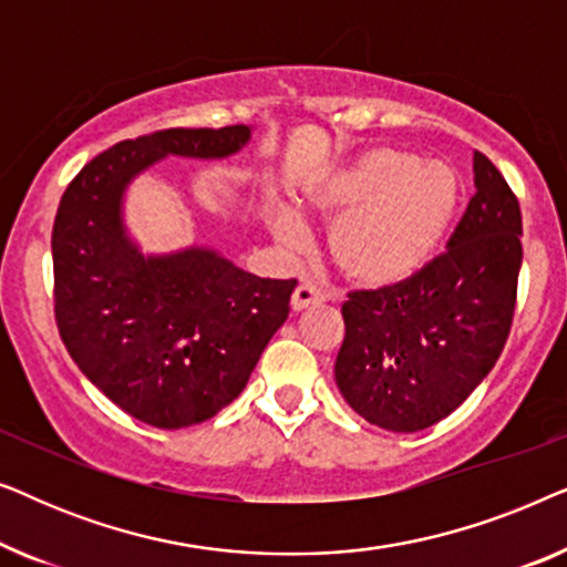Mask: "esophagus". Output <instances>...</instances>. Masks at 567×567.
Segmentation results:
<instances>
[{"instance_id":"1","label":"esophagus","mask_w":567,"mask_h":567,"mask_svg":"<svg viewBox=\"0 0 567 567\" xmlns=\"http://www.w3.org/2000/svg\"><path fill=\"white\" fill-rule=\"evenodd\" d=\"M320 305H324V293L320 289H315V286H309V284L297 286V291H293V297H291L293 312H301V309L320 307Z\"/></svg>"}]
</instances>
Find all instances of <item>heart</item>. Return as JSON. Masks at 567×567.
<instances>
[{"mask_svg":"<svg viewBox=\"0 0 567 567\" xmlns=\"http://www.w3.org/2000/svg\"><path fill=\"white\" fill-rule=\"evenodd\" d=\"M460 196L462 185L452 167L382 144L315 177L301 190L299 208L315 219H336L328 252L346 281L390 289L433 258L452 227ZM268 221L284 247H299L305 239L289 212H270Z\"/></svg>","mask_w":567,"mask_h":567,"instance_id":"b5f03b06","label":"heart"}]
</instances>
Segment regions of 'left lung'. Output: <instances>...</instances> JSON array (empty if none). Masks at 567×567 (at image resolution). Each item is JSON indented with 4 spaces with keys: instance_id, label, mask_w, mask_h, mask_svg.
<instances>
[{
    "instance_id": "1",
    "label": "left lung",
    "mask_w": 567,
    "mask_h": 567,
    "mask_svg": "<svg viewBox=\"0 0 567 567\" xmlns=\"http://www.w3.org/2000/svg\"><path fill=\"white\" fill-rule=\"evenodd\" d=\"M446 252L390 289L353 291L336 384L363 421L415 433L454 413L506 346L522 268V208L485 154Z\"/></svg>"
}]
</instances>
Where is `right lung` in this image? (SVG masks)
<instances>
[{
    "mask_svg": "<svg viewBox=\"0 0 567 567\" xmlns=\"http://www.w3.org/2000/svg\"><path fill=\"white\" fill-rule=\"evenodd\" d=\"M250 136L252 126H224L128 138L61 196L51 237L59 336L107 400L154 429L204 423L239 398L297 281L247 274L212 247L144 255L123 200L169 154L224 159Z\"/></svg>",
    "mask_w": 567,
    "mask_h": 567,
    "instance_id": "1",
    "label": "right lung"
}]
</instances>
